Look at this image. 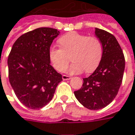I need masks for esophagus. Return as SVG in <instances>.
<instances>
[{"label":"esophagus","instance_id":"esophagus-1","mask_svg":"<svg viewBox=\"0 0 135 135\" xmlns=\"http://www.w3.org/2000/svg\"><path fill=\"white\" fill-rule=\"evenodd\" d=\"M62 78H63V80H66L71 79V77H70V76H68V75H63V76H62Z\"/></svg>","mask_w":135,"mask_h":135}]
</instances>
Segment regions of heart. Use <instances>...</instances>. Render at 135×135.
<instances>
[{"instance_id":"obj_1","label":"heart","mask_w":135,"mask_h":135,"mask_svg":"<svg viewBox=\"0 0 135 135\" xmlns=\"http://www.w3.org/2000/svg\"><path fill=\"white\" fill-rule=\"evenodd\" d=\"M60 48L50 47L49 57L57 71H63L70 61L74 62L69 69L70 74H79L82 71L92 72L96 69L103 57V44L98 37L71 32L58 39Z\"/></svg>"}]
</instances>
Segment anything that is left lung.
I'll use <instances>...</instances> for the list:
<instances>
[{
	"label": "left lung",
	"instance_id": "1",
	"mask_svg": "<svg viewBox=\"0 0 135 135\" xmlns=\"http://www.w3.org/2000/svg\"><path fill=\"white\" fill-rule=\"evenodd\" d=\"M103 44V57L91 75L83 78V86L74 91L84 107L98 110L108 106L118 94L125 69V57L117 39L103 29H95Z\"/></svg>",
	"mask_w": 135,
	"mask_h": 135
}]
</instances>
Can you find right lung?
<instances>
[{
  "mask_svg": "<svg viewBox=\"0 0 135 135\" xmlns=\"http://www.w3.org/2000/svg\"><path fill=\"white\" fill-rule=\"evenodd\" d=\"M60 34L41 27L22 35L14 43L8 57L9 80L22 104L31 109L47 105L62 75L50 65L49 50Z\"/></svg>",
  "mask_w": 135,
  "mask_h": 135,
  "instance_id": "obj_1",
  "label": "right lung"
}]
</instances>
